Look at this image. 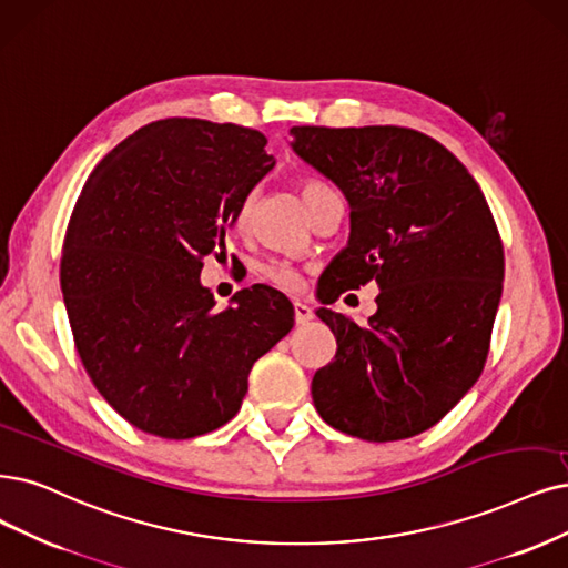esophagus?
<instances>
[{
  "label": "esophagus",
  "mask_w": 568,
  "mask_h": 568,
  "mask_svg": "<svg viewBox=\"0 0 568 568\" xmlns=\"http://www.w3.org/2000/svg\"><path fill=\"white\" fill-rule=\"evenodd\" d=\"M313 318L311 306H306L304 302H295V323L297 325H306Z\"/></svg>",
  "instance_id": "34e87169"
}]
</instances>
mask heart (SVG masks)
<instances>
[{"instance_id": "obj_1", "label": "heart", "mask_w": 568, "mask_h": 568, "mask_svg": "<svg viewBox=\"0 0 568 568\" xmlns=\"http://www.w3.org/2000/svg\"><path fill=\"white\" fill-rule=\"evenodd\" d=\"M323 189H327V186L316 184V182H306L304 189H302V196H304V201H308L313 194L323 192ZM252 207H255V196H247V199L241 203L239 213H236V224H239V226L247 224V220H250V215H252ZM264 276H266L273 285H278L281 290H297V287H300V273H297L295 268H292L290 264H285V262H271V264H266V266H264Z\"/></svg>"}]
</instances>
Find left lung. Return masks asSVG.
I'll return each instance as SVG.
<instances>
[{
	"label": "left lung",
	"instance_id": "obj_1",
	"mask_svg": "<svg viewBox=\"0 0 568 568\" xmlns=\"http://www.w3.org/2000/svg\"><path fill=\"white\" fill-rule=\"evenodd\" d=\"M292 152L339 186L346 247L318 283L323 304L374 281L361 327L321 308L337 355L311 382L323 422L367 443L435 426L487 363L503 245L485 194L447 146L400 125H295Z\"/></svg>",
	"mask_w": 568,
	"mask_h": 568
}]
</instances>
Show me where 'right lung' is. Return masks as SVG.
I'll list each match as a JSON object with an SVG mask.
<instances>
[{
  "label": "right lung",
  "instance_id": "right-lung-1",
  "mask_svg": "<svg viewBox=\"0 0 568 568\" xmlns=\"http://www.w3.org/2000/svg\"><path fill=\"white\" fill-rule=\"evenodd\" d=\"M236 123L163 119L104 156L81 189L60 260L79 358L129 424L165 439L224 426L247 374L295 325L268 285L217 311L203 257L224 245L255 184L276 165Z\"/></svg>",
  "mask_w": 568,
  "mask_h": 568
}]
</instances>
